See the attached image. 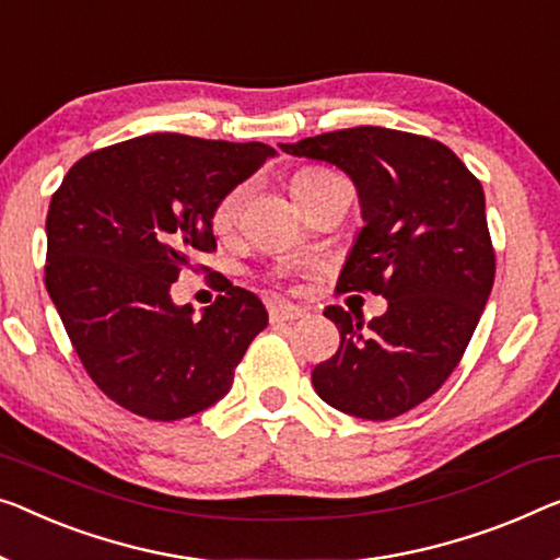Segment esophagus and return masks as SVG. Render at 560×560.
Instances as JSON below:
<instances>
[{
	"mask_svg": "<svg viewBox=\"0 0 560 560\" xmlns=\"http://www.w3.org/2000/svg\"><path fill=\"white\" fill-rule=\"evenodd\" d=\"M269 316H271L273 324L296 322V319H302V316H306V308L296 306V304H289V302H279V304H273L269 308Z\"/></svg>",
	"mask_w": 560,
	"mask_h": 560,
	"instance_id": "obj_1",
	"label": "esophagus"
}]
</instances>
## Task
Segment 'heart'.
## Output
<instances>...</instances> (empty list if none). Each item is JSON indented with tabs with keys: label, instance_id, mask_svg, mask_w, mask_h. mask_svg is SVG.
Masks as SVG:
<instances>
[{
	"label": "heart",
	"instance_id": "obj_1",
	"mask_svg": "<svg viewBox=\"0 0 560 560\" xmlns=\"http://www.w3.org/2000/svg\"><path fill=\"white\" fill-rule=\"evenodd\" d=\"M327 178H334L329 171H319V168L299 171L294 175V180H291V194L296 196L299 190H302L304 186H308V183H319V180H327ZM246 194H248L246 186H236V188L229 190V194L219 200V206H215L213 219H211L215 233H229L233 229V223H236L241 208H244Z\"/></svg>",
	"mask_w": 560,
	"mask_h": 560
}]
</instances>
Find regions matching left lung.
<instances>
[{
	"instance_id": "1",
	"label": "left lung",
	"mask_w": 560,
	"mask_h": 560,
	"mask_svg": "<svg viewBox=\"0 0 560 560\" xmlns=\"http://www.w3.org/2000/svg\"><path fill=\"white\" fill-rule=\"evenodd\" d=\"M279 148L352 178L364 226L337 289L387 299L366 324L324 308L339 349L314 366L316 395L339 412L392 420L453 374L488 304L495 254L486 194L453 150L412 132L360 125Z\"/></svg>"
}]
</instances>
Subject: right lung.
<instances>
[{
  "label": "right lung",
  "instance_id": "obj_1",
  "mask_svg": "<svg viewBox=\"0 0 560 560\" xmlns=\"http://www.w3.org/2000/svg\"><path fill=\"white\" fill-rule=\"evenodd\" d=\"M277 150L153 132L80 158L47 213L45 283L95 385L158 422L219 402L269 324L261 299L223 281L200 316L173 281L215 252L219 200Z\"/></svg>",
  "mask_w": 560,
  "mask_h": 560
}]
</instances>
